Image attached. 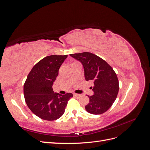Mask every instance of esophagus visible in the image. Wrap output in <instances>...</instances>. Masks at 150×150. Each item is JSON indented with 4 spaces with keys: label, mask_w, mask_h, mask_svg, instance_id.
I'll return each instance as SVG.
<instances>
[{
    "label": "esophagus",
    "mask_w": 150,
    "mask_h": 150,
    "mask_svg": "<svg viewBox=\"0 0 150 150\" xmlns=\"http://www.w3.org/2000/svg\"><path fill=\"white\" fill-rule=\"evenodd\" d=\"M74 96H76V97H79V96H81V94H76V93H74Z\"/></svg>",
    "instance_id": "esophagus-1"
}]
</instances>
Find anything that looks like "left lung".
Masks as SVG:
<instances>
[{
  "label": "left lung",
  "mask_w": 150,
  "mask_h": 150,
  "mask_svg": "<svg viewBox=\"0 0 150 150\" xmlns=\"http://www.w3.org/2000/svg\"><path fill=\"white\" fill-rule=\"evenodd\" d=\"M70 56L79 61L83 66L86 81L93 83V96H88L89 103L86 110L93 115H101L112 105L119 91V81L112 67L95 54L84 52Z\"/></svg>",
  "instance_id": "1"
}]
</instances>
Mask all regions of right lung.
<instances>
[{
	"mask_svg": "<svg viewBox=\"0 0 150 150\" xmlns=\"http://www.w3.org/2000/svg\"><path fill=\"white\" fill-rule=\"evenodd\" d=\"M67 55L46 56L35 64L24 84L27 105L35 115L47 121L56 120L62 116L72 93H54L52 85L59 69Z\"/></svg>",
	"mask_w": 150,
	"mask_h": 150,
	"instance_id": "obj_1",
	"label": "right lung"
}]
</instances>
